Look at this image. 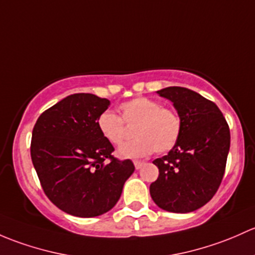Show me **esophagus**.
<instances>
[{"label":"esophagus","mask_w":255,"mask_h":255,"mask_svg":"<svg viewBox=\"0 0 255 255\" xmlns=\"http://www.w3.org/2000/svg\"><path fill=\"white\" fill-rule=\"evenodd\" d=\"M133 164H135L136 169H140V168L143 166V162H141V161H133Z\"/></svg>","instance_id":"obj_1"}]
</instances>
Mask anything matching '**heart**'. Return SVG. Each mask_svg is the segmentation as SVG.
Segmentation results:
<instances>
[{
  "label": "heart",
  "mask_w": 255,
  "mask_h": 255,
  "mask_svg": "<svg viewBox=\"0 0 255 255\" xmlns=\"http://www.w3.org/2000/svg\"><path fill=\"white\" fill-rule=\"evenodd\" d=\"M122 118L112 112L99 115L98 125L102 136L114 146L124 142L128 127L133 128L135 140L119 148L122 157L138 158L148 156L152 151L166 153L170 151L180 137L182 119L175 110L162 107L159 102L147 97H135L119 107Z\"/></svg>",
  "instance_id": "obj_1"
}]
</instances>
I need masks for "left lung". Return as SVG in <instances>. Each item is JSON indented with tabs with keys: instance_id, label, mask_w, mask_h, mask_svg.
Listing matches in <instances>:
<instances>
[{
	"instance_id": "1",
	"label": "left lung",
	"mask_w": 255,
	"mask_h": 255,
	"mask_svg": "<svg viewBox=\"0 0 255 255\" xmlns=\"http://www.w3.org/2000/svg\"><path fill=\"white\" fill-rule=\"evenodd\" d=\"M169 99L182 119V132L168 154L157 158V180L149 185L152 200L177 214L195 211L216 194L230 151V128L214 102L184 87L157 91Z\"/></svg>"
}]
</instances>
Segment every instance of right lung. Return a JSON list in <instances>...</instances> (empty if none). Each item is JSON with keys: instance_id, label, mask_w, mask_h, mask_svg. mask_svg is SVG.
I'll return each mask as SVG.
<instances>
[{"instance_id": "add662e5", "label": "right lung", "mask_w": 255, "mask_h": 255, "mask_svg": "<svg viewBox=\"0 0 255 255\" xmlns=\"http://www.w3.org/2000/svg\"><path fill=\"white\" fill-rule=\"evenodd\" d=\"M110 102L76 93L41 113L33 128L30 156L49 200L66 214L96 217L115 206L135 170L115 158L102 136L98 118Z\"/></svg>"}]
</instances>
